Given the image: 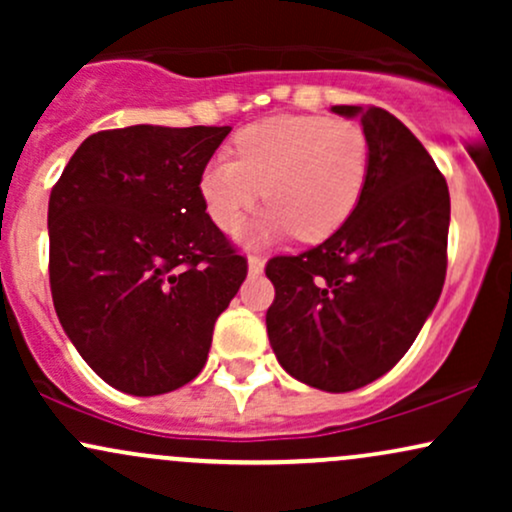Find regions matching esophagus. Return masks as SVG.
<instances>
[{"instance_id": "34e87169", "label": "esophagus", "mask_w": 512, "mask_h": 512, "mask_svg": "<svg viewBox=\"0 0 512 512\" xmlns=\"http://www.w3.org/2000/svg\"><path fill=\"white\" fill-rule=\"evenodd\" d=\"M262 272H264V257L250 255L248 257V274L250 276H260Z\"/></svg>"}]
</instances>
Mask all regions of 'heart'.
Returning a JSON list of instances; mask_svg holds the SVG:
<instances>
[{
  "instance_id": "heart-1",
  "label": "heart",
  "mask_w": 512,
  "mask_h": 512,
  "mask_svg": "<svg viewBox=\"0 0 512 512\" xmlns=\"http://www.w3.org/2000/svg\"><path fill=\"white\" fill-rule=\"evenodd\" d=\"M236 161L211 158L199 175L209 219L231 233L264 199L272 207L250 228V243L296 231L305 243L332 236L349 219L368 178V139L342 117L276 115L240 129Z\"/></svg>"
}]
</instances>
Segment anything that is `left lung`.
Listing matches in <instances>:
<instances>
[{
  "mask_svg": "<svg viewBox=\"0 0 512 512\" xmlns=\"http://www.w3.org/2000/svg\"><path fill=\"white\" fill-rule=\"evenodd\" d=\"M358 117L368 178L356 209L325 243L274 257L267 334L301 383L351 392L385 375L436 308L448 267L450 192L424 144L383 108L332 105Z\"/></svg>",
  "mask_w": 512,
  "mask_h": 512,
  "instance_id": "8db88e82",
  "label": "left lung"
}]
</instances>
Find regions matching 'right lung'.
<instances>
[{
  "label": "right lung",
  "instance_id": "obj_1",
  "mask_svg": "<svg viewBox=\"0 0 512 512\" xmlns=\"http://www.w3.org/2000/svg\"><path fill=\"white\" fill-rule=\"evenodd\" d=\"M231 127L91 134L48 204L50 289L81 358L115 390L173 392L207 363L248 274L209 219L199 175Z\"/></svg>",
  "mask_w": 512,
  "mask_h": 512
}]
</instances>
